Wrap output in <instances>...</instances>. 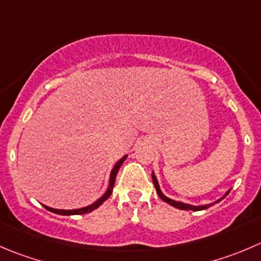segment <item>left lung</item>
<instances>
[{
	"mask_svg": "<svg viewBox=\"0 0 261 261\" xmlns=\"http://www.w3.org/2000/svg\"><path fill=\"white\" fill-rule=\"evenodd\" d=\"M151 179H153V184H154V186H155V189H156V194L159 195V198H161L162 200H163V201H166V203H168L169 205L174 206V208H178V209H181V211H192V212H198V211H203V209H208L209 206L214 205V204H217V203H219V201H221V200H223V199L226 198L227 195L229 194V191H227V192H226V195H224L223 198H222V199H219V200H217V201H214V203H212V204H208V205L194 206V205H189V204L179 203V201H176V200H172V199H169V198H167V196H164V195L162 194L161 189H159L158 181H156V178H155V176H154V173H151Z\"/></svg>",
	"mask_w": 261,
	"mask_h": 261,
	"instance_id": "1",
	"label": "left lung"
}]
</instances>
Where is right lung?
<instances>
[{
    "label": "right lung",
    "instance_id": "right-lung-1",
    "mask_svg": "<svg viewBox=\"0 0 261 261\" xmlns=\"http://www.w3.org/2000/svg\"><path fill=\"white\" fill-rule=\"evenodd\" d=\"M126 159V155L123 156V158H121L120 161L116 163V166L113 167L112 172H111V178H110V186H108V190L107 192H106L105 195H103L102 198L98 199L97 201H95L94 204H92V205L89 206H85V208H82V209H75V211H61V209H53V208H49V206H44L47 211L52 212V213H56V214H61V216H72V214H85V213H89V212L94 211V209H97L98 206L100 205V204L103 203L105 200H107L108 198L111 196V194H112V190H113V186H115V181H116V176H117V172L118 169H120L121 164L123 163V161Z\"/></svg>",
    "mask_w": 261,
    "mask_h": 261
}]
</instances>
